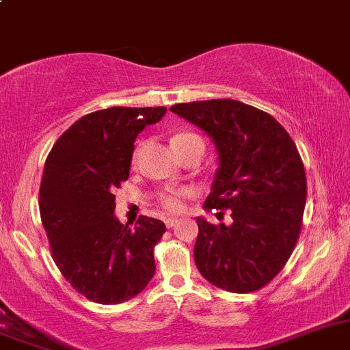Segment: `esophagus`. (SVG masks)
<instances>
[{"mask_svg": "<svg viewBox=\"0 0 350 350\" xmlns=\"http://www.w3.org/2000/svg\"><path fill=\"white\" fill-rule=\"evenodd\" d=\"M177 223H178V218H166V219H165V225H166V227H168V228L175 227Z\"/></svg>", "mask_w": 350, "mask_h": 350, "instance_id": "obj_1", "label": "esophagus"}]
</instances>
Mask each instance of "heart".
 Masks as SVG:
<instances>
[{"instance_id": "b5f03b06", "label": "heart", "mask_w": 350, "mask_h": 350, "mask_svg": "<svg viewBox=\"0 0 350 350\" xmlns=\"http://www.w3.org/2000/svg\"><path fill=\"white\" fill-rule=\"evenodd\" d=\"M172 146L175 148V151L180 154V152L187 151L191 148H202L204 149V142L199 137L198 134H192V132H180V134L173 135L172 137ZM139 158V148H135L134 154H132V165H137ZM192 194L191 189H166L158 194V202L166 209L168 213H180L185 208V201H187L189 196Z\"/></svg>"}]
</instances>
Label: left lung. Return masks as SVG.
<instances>
[{
	"instance_id": "left-lung-1",
	"label": "left lung",
	"mask_w": 350,
	"mask_h": 350,
	"mask_svg": "<svg viewBox=\"0 0 350 350\" xmlns=\"http://www.w3.org/2000/svg\"><path fill=\"white\" fill-rule=\"evenodd\" d=\"M170 109L215 141L219 168L204 208L230 209L234 219L227 227L198 218L196 266L223 291H259L299 241L308 194L301 154L277 120L245 103L208 99Z\"/></svg>"
}]
</instances>
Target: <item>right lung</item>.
Instances as JSON below:
<instances>
[{
    "mask_svg": "<svg viewBox=\"0 0 350 350\" xmlns=\"http://www.w3.org/2000/svg\"><path fill=\"white\" fill-rule=\"evenodd\" d=\"M165 113V106L92 111L63 132L46 158L39 211L53 261L98 304L129 301L154 277L165 223L139 216L134 227L122 225L113 215V192L129 178L139 132Z\"/></svg>",
    "mask_w": 350,
    "mask_h": 350,
    "instance_id": "obj_1",
    "label": "right lung"
}]
</instances>
